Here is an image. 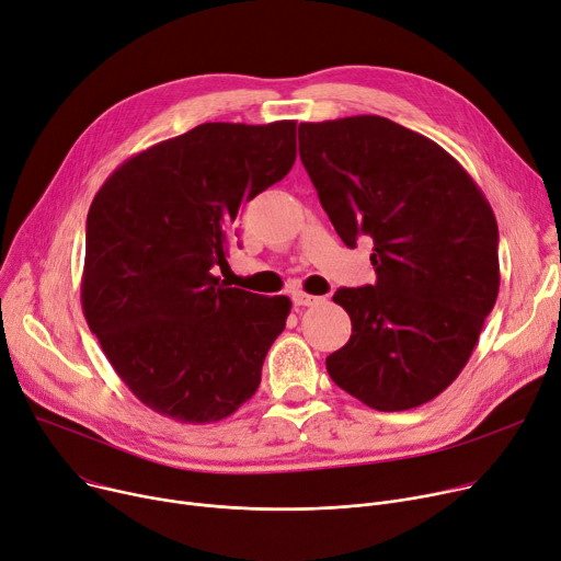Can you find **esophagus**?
<instances>
[{
    "mask_svg": "<svg viewBox=\"0 0 561 561\" xmlns=\"http://www.w3.org/2000/svg\"><path fill=\"white\" fill-rule=\"evenodd\" d=\"M291 301H294V306H317V304H321L323 301V296H312V294H306V291H294V296H291Z\"/></svg>",
    "mask_w": 561,
    "mask_h": 561,
    "instance_id": "34e87169",
    "label": "esophagus"
}]
</instances>
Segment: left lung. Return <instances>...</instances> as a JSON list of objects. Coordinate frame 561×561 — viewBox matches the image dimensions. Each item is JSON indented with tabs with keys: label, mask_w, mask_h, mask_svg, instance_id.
<instances>
[{
	"label": "left lung",
	"mask_w": 561,
	"mask_h": 561,
	"mask_svg": "<svg viewBox=\"0 0 561 561\" xmlns=\"http://www.w3.org/2000/svg\"><path fill=\"white\" fill-rule=\"evenodd\" d=\"M299 156L337 236L374 240L376 283L340 287L337 387L380 412L433 401L469 362L501 287L499 224L448 151L378 115L299 124Z\"/></svg>",
	"instance_id": "1"
}]
</instances>
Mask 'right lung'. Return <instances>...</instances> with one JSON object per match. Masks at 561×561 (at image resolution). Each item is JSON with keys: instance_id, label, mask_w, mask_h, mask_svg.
Instances as JSON below:
<instances>
[{"instance_id": "add662e5", "label": "right lung", "mask_w": 561, "mask_h": 561, "mask_svg": "<svg viewBox=\"0 0 561 561\" xmlns=\"http://www.w3.org/2000/svg\"><path fill=\"white\" fill-rule=\"evenodd\" d=\"M296 160V122H208L106 179L85 224L81 304L122 382L153 412L213 423L247 403L291 301L226 287L242 204Z\"/></svg>"}]
</instances>
